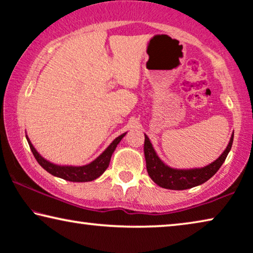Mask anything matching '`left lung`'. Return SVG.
<instances>
[{
    "mask_svg": "<svg viewBox=\"0 0 253 253\" xmlns=\"http://www.w3.org/2000/svg\"><path fill=\"white\" fill-rule=\"evenodd\" d=\"M144 156L146 161V170L157 185H159L168 190H187L194 186L201 185L207 180L210 179L218 169L221 167L227 154L232 149L233 138L234 133L229 139L227 148L221 153V156L214 160L213 163L206 166L203 168H194V169H175L164 164L158 154L154 151L152 144H151L149 137L144 134Z\"/></svg>",
    "mask_w": 253,
    "mask_h": 253,
    "instance_id": "left-lung-1",
    "label": "left lung"
}]
</instances>
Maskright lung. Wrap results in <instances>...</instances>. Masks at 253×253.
<instances>
[{"label":"right lung","mask_w":253,"mask_h":253,"mask_svg":"<svg viewBox=\"0 0 253 253\" xmlns=\"http://www.w3.org/2000/svg\"><path fill=\"white\" fill-rule=\"evenodd\" d=\"M126 133H124L120 135V136L115 138L111 144L109 145L95 160H93L92 163L85 166H59V165L52 164L46 159H44V158L37 152L36 149L33 146L32 142L29 141L28 136H26V138H27L29 148L32 150V152L34 154V157H35V159L37 160V163L42 166L45 170L50 172L51 175H53L55 177H60V178L62 179L69 180V182L81 183V182H90V180L96 179L97 177H100L103 174L105 169L109 167L112 153H114V151L116 150L118 143L122 141Z\"/></svg>","instance_id":"add662e5"}]
</instances>
